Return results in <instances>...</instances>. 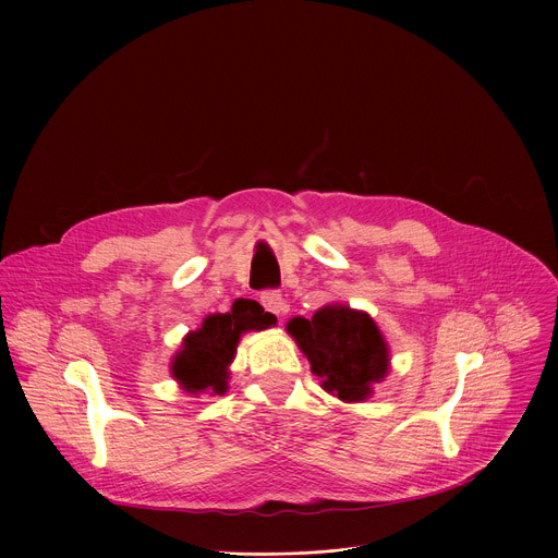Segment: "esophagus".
Instances as JSON below:
<instances>
[{
	"mask_svg": "<svg viewBox=\"0 0 558 558\" xmlns=\"http://www.w3.org/2000/svg\"><path fill=\"white\" fill-rule=\"evenodd\" d=\"M260 302H263V306H265L267 311H271V313H276V315H280V313L284 311V300H282L280 291H276V289L263 291V293H260Z\"/></svg>",
	"mask_w": 558,
	"mask_h": 558,
	"instance_id": "obj_1",
	"label": "esophagus"
}]
</instances>
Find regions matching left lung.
I'll return each mask as SVG.
<instances>
[{"mask_svg":"<svg viewBox=\"0 0 558 558\" xmlns=\"http://www.w3.org/2000/svg\"><path fill=\"white\" fill-rule=\"evenodd\" d=\"M287 331L323 377V388L342 402H364L388 373V347L364 311L327 304L311 320L293 317Z\"/></svg>","mask_w":558,"mask_h":558,"instance_id":"1","label":"left lung"}]
</instances>
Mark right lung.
Returning <instances> with one entry per match:
<instances>
[{
  "instance_id": "obj_1",
  "label": "right lung",
  "mask_w": 558,
  "mask_h": 558,
  "mask_svg": "<svg viewBox=\"0 0 558 558\" xmlns=\"http://www.w3.org/2000/svg\"><path fill=\"white\" fill-rule=\"evenodd\" d=\"M274 325L276 315L267 313L256 300H235L231 311L207 315L201 329L185 336L172 360V377L192 395L207 390L209 395H222L241 336Z\"/></svg>"
}]
</instances>
